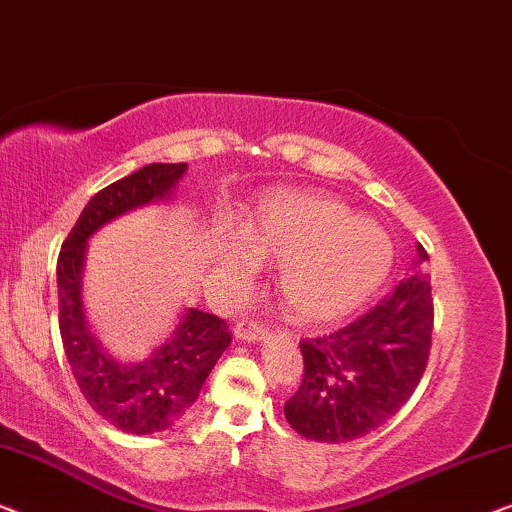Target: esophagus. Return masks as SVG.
I'll use <instances>...</instances> for the list:
<instances>
[{
	"label": "esophagus",
	"instance_id": "34e87169",
	"mask_svg": "<svg viewBox=\"0 0 512 512\" xmlns=\"http://www.w3.org/2000/svg\"><path fill=\"white\" fill-rule=\"evenodd\" d=\"M234 336L239 338V341L257 343V341H264V338L269 336V329H266L264 325H259L257 320H241L239 325L234 327Z\"/></svg>",
	"mask_w": 512,
	"mask_h": 512
}]
</instances>
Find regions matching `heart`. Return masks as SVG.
I'll return each instance as SVG.
<instances>
[{
	"label": "heart",
	"instance_id": "1",
	"mask_svg": "<svg viewBox=\"0 0 512 512\" xmlns=\"http://www.w3.org/2000/svg\"><path fill=\"white\" fill-rule=\"evenodd\" d=\"M255 254L280 264V297L299 325H329L364 304L383 283L392 246L376 222L348 215L322 192L264 194L243 218L236 239L218 250L232 273L255 269Z\"/></svg>",
	"mask_w": 512,
	"mask_h": 512
}]
</instances>
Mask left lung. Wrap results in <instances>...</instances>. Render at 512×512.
Returning a JSON list of instances; mask_svg holds the SVG:
<instances>
[{"instance_id":"8db88e82","label":"left lung","mask_w":512,"mask_h":512,"mask_svg":"<svg viewBox=\"0 0 512 512\" xmlns=\"http://www.w3.org/2000/svg\"><path fill=\"white\" fill-rule=\"evenodd\" d=\"M427 250L390 297L348 327L304 338V380L285 403L299 436L348 443L371 434L410 399L427 369L434 299Z\"/></svg>"}]
</instances>
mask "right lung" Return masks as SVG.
I'll use <instances>...</instances> for the list:
<instances>
[{
    "label": "right lung",
    "instance_id": "1",
    "mask_svg": "<svg viewBox=\"0 0 512 512\" xmlns=\"http://www.w3.org/2000/svg\"><path fill=\"white\" fill-rule=\"evenodd\" d=\"M185 171V162H157L104 187L78 215L57 259L60 334L71 373L92 410L125 434L146 436L174 427L197 401L208 373L232 343L225 320L185 308L176 327L146 359L122 362L97 341L83 311L88 241L120 215L174 201Z\"/></svg>",
    "mask_w": 512,
    "mask_h": 512
}]
</instances>
